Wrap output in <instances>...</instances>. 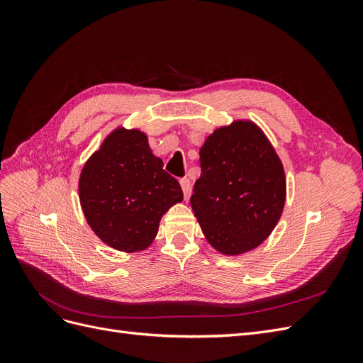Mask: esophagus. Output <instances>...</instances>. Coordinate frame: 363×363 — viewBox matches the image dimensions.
Wrapping results in <instances>:
<instances>
[{
    "mask_svg": "<svg viewBox=\"0 0 363 363\" xmlns=\"http://www.w3.org/2000/svg\"><path fill=\"white\" fill-rule=\"evenodd\" d=\"M180 186H182V189H183V195H184V199H188L189 196V194H191V182H189V179H180Z\"/></svg>",
    "mask_w": 363,
    "mask_h": 363,
    "instance_id": "esophagus-1",
    "label": "esophagus"
}]
</instances>
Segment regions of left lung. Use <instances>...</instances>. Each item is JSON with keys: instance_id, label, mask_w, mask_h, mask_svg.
Instances as JSON below:
<instances>
[{"instance_id": "left-lung-1", "label": "left lung", "mask_w": 363, "mask_h": 363, "mask_svg": "<svg viewBox=\"0 0 363 363\" xmlns=\"http://www.w3.org/2000/svg\"><path fill=\"white\" fill-rule=\"evenodd\" d=\"M192 211L215 250L236 256L259 247L279 223L286 199L283 164L252 123L215 130L200 150Z\"/></svg>"}]
</instances>
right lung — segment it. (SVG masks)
Instances as JSON below:
<instances>
[{
    "instance_id": "1",
    "label": "right lung",
    "mask_w": 363,
    "mask_h": 363,
    "mask_svg": "<svg viewBox=\"0 0 363 363\" xmlns=\"http://www.w3.org/2000/svg\"><path fill=\"white\" fill-rule=\"evenodd\" d=\"M79 194L87 224L115 250H145L162 215L183 200L177 179L163 169L139 130L116 128L83 167Z\"/></svg>"
}]
</instances>
